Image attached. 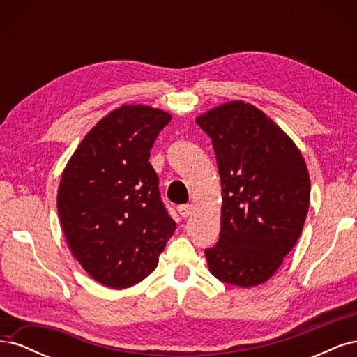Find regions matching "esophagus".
I'll return each instance as SVG.
<instances>
[{
	"mask_svg": "<svg viewBox=\"0 0 357 357\" xmlns=\"http://www.w3.org/2000/svg\"><path fill=\"white\" fill-rule=\"evenodd\" d=\"M192 210H193V207H192V205H189V204H185V205H180V207L177 208L178 214L181 215V218H183V219H186V218H189V215L192 214Z\"/></svg>",
	"mask_w": 357,
	"mask_h": 357,
	"instance_id": "1",
	"label": "esophagus"
}]
</instances>
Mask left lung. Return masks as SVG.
<instances>
[{"instance_id":"obj_1","label":"left lung","mask_w":357,"mask_h":357,"mask_svg":"<svg viewBox=\"0 0 357 357\" xmlns=\"http://www.w3.org/2000/svg\"><path fill=\"white\" fill-rule=\"evenodd\" d=\"M222 180V228L205 248L220 282L253 287L283 264L304 228L310 176L295 143L265 113L232 101L197 119Z\"/></svg>"}]
</instances>
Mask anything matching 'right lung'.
<instances>
[{"mask_svg":"<svg viewBox=\"0 0 357 357\" xmlns=\"http://www.w3.org/2000/svg\"><path fill=\"white\" fill-rule=\"evenodd\" d=\"M169 121L147 105H122L91 129L62 172L63 235L86 273L107 287L144 280L176 231L149 162Z\"/></svg>","mask_w":357,"mask_h":357,"instance_id":"obj_1","label":"right lung"}]
</instances>
